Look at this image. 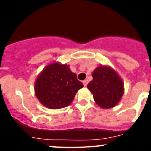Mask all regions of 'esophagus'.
<instances>
[{"instance_id": "esophagus-1", "label": "esophagus", "mask_w": 151, "mask_h": 151, "mask_svg": "<svg viewBox=\"0 0 151 151\" xmlns=\"http://www.w3.org/2000/svg\"><path fill=\"white\" fill-rule=\"evenodd\" d=\"M88 84V80L86 79V80H85V81H83V85L85 87H86V86H87Z\"/></svg>"}]
</instances>
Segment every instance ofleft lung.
Here are the masks:
<instances>
[{
	"mask_svg": "<svg viewBox=\"0 0 151 151\" xmlns=\"http://www.w3.org/2000/svg\"><path fill=\"white\" fill-rule=\"evenodd\" d=\"M93 80L87 88L94 101L103 109H110L118 104L124 94V83L119 75L111 66H97L92 73Z\"/></svg>",
	"mask_w": 151,
	"mask_h": 151,
	"instance_id": "left-lung-1",
	"label": "left lung"
}]
</instances>
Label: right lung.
Masks as SVG:
<instances>
[{"label": "right lung", "mask_w": 151, "mask_h": 151, "mask_svg": "<svg viewBox=\"0 0 151 151\" xmlns=\"http://www.w3.org/2000/svg\"><path fill=\"white\" fill-rule=\"evenodd\" d=\"M83 84L69 66L54 62L45 66L35 82V94L41 104L50 110H58L71 104Z\"/></svg>", "instance_id": "right-lung-1"}]
</instances>
